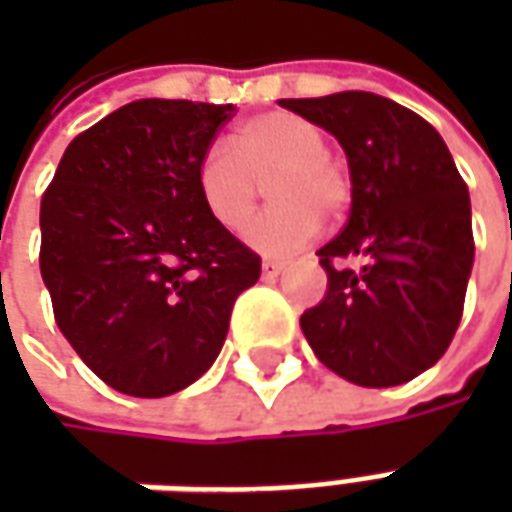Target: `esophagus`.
<instances>
[{
    "mask_svg": "<svg viewBox=\"0 0 512 512\" xmlns=\"http://www.w3.org/2000/svg\"><path fill=\"white\" fill-rule=\"evenodd\" d=\"M282 268H285L282 260H271V257H268V260H263V277H277Z\"/></svg>",
    "mask_w": 512,
    "mask_h": 512,
    "instance_id": "esophagus-1",
    "label": "esophagus"
}]
</instances>
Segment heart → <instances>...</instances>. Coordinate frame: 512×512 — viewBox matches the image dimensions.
Here are the masks:
<instances>
[{
	"mask_svg": "<svg viewBox=\"0 0 512 512\" xmlns=\"http://www.w3.org/2000/svg\"><path fill=\"white\" fill-rule=\"evenodd\" d=\"M274 205L246 230V241L268 255H288L321 230V213L340 216L351 202V178L329 153L318 123L293 112H263L235 128L233 147L213 145L200 158L197 191L216 222L244 230L263 183Z\"/></svg>",
	"mask_w": 512,
	"mask_h": 512,
	"instance_id": "b5f03b06",
	"label": "heart"
}]
</instances>
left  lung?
Returning a JSON list of instances; mask_svg holds the SVG:
<instances>
[{"instance_id": "obj_1", "label": "left lung", "mask_w": 512, "mask_h": 512, "mask_svg": "<svg viewBox=\"0 0 512 512\" xmlns=\"http://www.w3.org/2000/svg\"><path fill=\"white\" fill-rule=\"evenodd\" d=\"M279 106L337 136L351 169L348 224L318 249L326 296L301 315V332L351 384H406L439 362L461 323L469 189L439 131L389 98L348 90ZM354 256L362 269L344 266Z\"/></svg>"}]
</instances>
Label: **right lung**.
Segmentation results:
<instances>
[{"label": "right lung", "instance_id": "1", "mask_svg": "<svg viewBox=\"0 0 512 512\" xmlns=\"http://www.w3.org/2000/svg\"><path fill=\"white\" fill-rule=\"evenodd\" d=\"M233 104L142 98L73 139L40 200L54 321L106 384L167 397L222 351L260 257L205 211L200 158Z\"/></svg>", "mask_w": 512, "mask_h": 512}]
</instances>
